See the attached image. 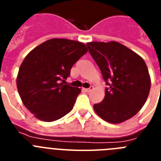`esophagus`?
<instances>
[{"label":"esophagus","instance_id":"34e87169","mask_svg":"<svg viewBox=\"0 0 161 161\" xmlns=\"http://www.w3.org/2000/svg\"><path fill=\"white\" fill-rule=\"evenodd\" d=\"M84 91H85V92H90V91H92L93 89V87H90L89 89H85V88H84Z\"/></svg>","mask_w":161,"mask_h":161}]
</instances>
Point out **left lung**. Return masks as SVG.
<instances>
[{
	"instance_id": "left-lung-1",
	"label": "left lung",
	"mask_w": 161,
	"mask_h": 161,
	"mask_svg": "<svg viewBox=\"0 0 161 161\" xmlns=\"http://www.w3.org/2000/svg\"><path fill=\"white\" fill-rule=\"evenodd\" d=\"M89 52L108 88L94 111L108 123H123L141 109L148 97L151 77L140 55L115 41L89 42Z\"/></svg>"
}]
</instances>
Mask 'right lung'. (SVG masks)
<instances>
[{"instance_id":"obj_1","label":"right lung","mask_w":161,"mask_h":161,"mask_svg":"<svg viewBox=\"0 0 161 161\" xmlns=\"http://www.w3.org/2000/svg\"><path fill=\"white\" fill-rule=\"evenodd\" d=\"M87 52L83 42L55 38L25 56L18 70L17 88L24 106L36 119L53 122L72 110L81 89L64 85L65 80Z\"/></svg>"}]
</instances>
